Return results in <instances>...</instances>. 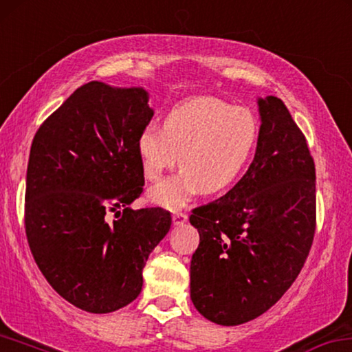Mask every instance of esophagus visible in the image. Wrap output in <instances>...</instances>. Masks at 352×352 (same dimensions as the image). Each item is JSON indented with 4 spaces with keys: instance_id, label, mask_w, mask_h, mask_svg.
Returning <instances> with one entry per match:
<instances>
[{
    "instance_id": "1",
    "label": "esophagus",
    "mask_w": 352,
    "mask_h": 352,
    "mask_svg": "<svg viewBox=\"0 0 352 352\" xmlns=\"http://www.w3.org/2000/svg\"><path fill=\"white\" fill-rule=\"evenodd\" d=\"M187 219H188L187 214H184V212H175V214H173V223H175V225L186 223Z\"/></svg>"
}]
</instances>
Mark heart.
Segmentation results:
<instances>
[{
    "label": "heart",
    "instance_id": "1",
    "mask_svg": "<svg viewBox=\"0 0 352 352\" xmlns=\"http://www.w3.org/2000/svg\"><path fill=\"white\" fill-rule=\"evenodd\" d=\"M258 140V121L244 107L198 97L166 113L164 129L151 124L137 140L144 176L159 181L179 160L182 168L149 190V199L179 209L199 190H223L239 176Z\"/></svg>",
    "mask_w": 352,
    "mask_h": 352
}]
</instances>
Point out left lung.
I'll return each instance as SVG.
<instances>
[{"mask_svg":"<svg viewBox=\"0 0 352 352\" xmlns=\"http://www.w3.org/2000/svg\"><path fill=\"white\" fill-rule=\"evenodd\" d=\"M253 162L215 201L193 209L199 245L190 263V297L220 326H239L280 300L310 252L316 226L315 162L278 97L258 99Z\"/></svg>","mask_w":352,"mask_h":352,"instance_id":"8db88e82","label":"left lung"}]
</instances>
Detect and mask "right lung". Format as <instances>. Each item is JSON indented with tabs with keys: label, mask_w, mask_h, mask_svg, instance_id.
Masks as SVG:
<instances>
[{
	"label": "right lung",
	"mask_w": 352,
	"mask_h": 352,
	"mask_svg": "<svg viewBox=\"0 0 352 352\" xmlns=\"http://www.w3.org/2000/svg\"><path fill=\"white\" fill-rule=\"evenodd\" d=\"M143 88L80 86L32 140L25 228L47 282L70 304L111 313L135 300L171 214L135 210L143 192L137 140L153 120Z\"/></svg>",
	"instance_id": "obj_1"
}]
</instances>
